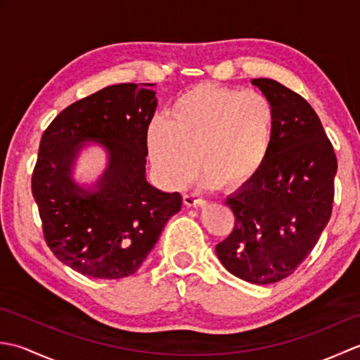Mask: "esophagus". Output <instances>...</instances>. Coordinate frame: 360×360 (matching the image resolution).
<instances>
[{"label":"esophagus","mask_w":360,"mask_h":360,"mask_svg":"<svg viewBox=\"0 0 360 360\" xmlns=\"http://www.w3.org/2000/svg\"><path fill=\"white\" fill-rule=\"evenodd\" d=\"M184 202H186V205H188V207H200V205H204V204H205V201L202 200V198L196 196L195 193L186 195V196H184Z\"/></svg>","instance_id":"esophagus-1"}]
</instances>
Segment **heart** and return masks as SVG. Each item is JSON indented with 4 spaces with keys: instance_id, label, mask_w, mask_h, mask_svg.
<instances>
[{
    "instance_id": "heart-1",
    "label": "heart",
    "mask_w": 360,
    "mask_h": 360,
    "mask_svg": "<svg viewBox=\"0 0 360 360\" xmlns=\"http://www.w3.org/2000/svg\"><path fill=\"white\" fill-rule=\"evenodd\" d=\"M275 125V106L266 94L201 83L176 98L167 120H151L147 148L167 187L186 186L201 160L209 186L241 188L269 158Z\"/></svg>"
}]
</instances>
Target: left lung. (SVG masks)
<instances>
[{
  "label": "left lung",
  "mask_w": 360,
  "mask_h": 360,
  "mask_svg": "<svg viewBox=\"0 0 360 360\" xmlns=\"http://www.w3.org/2000/svg\"><path fill=\"white\" fill-rule=\"evenodd\" d=\"M252 85L275 106V139L257 178L226 200L235 227L217 255L235 277L271 285L297 269L330 221L338 159L302 96L272 79H254Z\"/></svg>",
  "instance_id": "obj_1"
}]
</instances>
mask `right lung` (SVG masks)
<instances>
[{"label":"right lung","instance_id":"add662e5","mask_svg":"<svg viewBox=\"0 0 360 360\" xmlns=\"http://www.w3.org/2000/svg\"><path fill=\"white\" fill-rule=\"evenodd\" d=\"M153 83L106 86L70 105L41 136L32 195L44 240L60 262L93 278L117 280L139 269L182 196L147 181V129L158 98ZM97 143L105 172L80 186L72 173L79 151Z\"/></svg>","mask_w":360,"mask_h":360}]
</instances>
